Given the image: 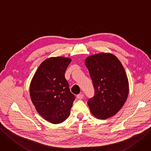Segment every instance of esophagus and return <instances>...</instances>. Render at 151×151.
<instances>
[{
    "label": "esophagus",
    "instance_id": "esophagus-1",
    "mask_svg": "<svg viewBox=\"0 0 151 151\" xmlns=\"http://www.w3.org/2000/svg\"><path fill=\"white\" fill-rule=\"evenodd\" d=\"M76 97H77L78 99H81L83 98V97H84V95H83V94H78Z\"/></svg>",
    "mask_w": 151,
    "mask_h": 151
}]
</instances>
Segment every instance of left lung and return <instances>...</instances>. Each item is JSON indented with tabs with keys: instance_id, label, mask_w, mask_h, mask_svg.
I'll use <instances>...</instances> for the list:
<instances>
[{
	"instance_id": "1",
	"label": "left lung",
	"mask_w": 151,
	"mask_h": 151,
	"mask_svg": "<svg viewBox=\"0 0 151 151\" xmlns=\"http://www.w3.org/2000/svg\"><path fill=\"white\" fill-rule=\"evenodd\" d=\"M94 88V96L88 100L91 113L105 119L122 108L129 94V81L124 68L115 55L99 53L85 60Z\"/></svg>"
}]
</instances>
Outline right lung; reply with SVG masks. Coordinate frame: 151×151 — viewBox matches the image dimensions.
Returning a JSON list of instances; mask_svg holds the SVG:
<instances>
[{
	"instance_id": "right-lung-1",
	"label": "right lung",
	"mask_w": 151,
	"mask_h": 151,
	"mask_svg": "<svg viewBox=\"0 0 151 151\" xmlns=\"http://www.w3.org/2000/svg\"><path fill=\"white\" fill-rule=\"evenodd\" d=\"M71 59L50 57L38 66L30 85V96L38 114L52 124L65 121L75 99L65 78Z\"/></svg>"
}]
</instances>
